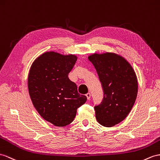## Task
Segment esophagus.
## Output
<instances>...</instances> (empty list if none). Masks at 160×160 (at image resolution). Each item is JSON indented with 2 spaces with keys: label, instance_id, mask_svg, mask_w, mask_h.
Instances as JSON below:
<instances>
[{
  "label": "esophagus",
  "instance_id": "esophagus-1",
  "mask_svg": "<svg viewBox=\"0 0 160 160\" xmlns=\"http://www.w3.org/2000/svg\"><path fill=\"white\" fill-rule=\"evenodd\" d=\"M86 97H87V98H88V100H89L90 99V98H91V94H90V93H86Z\"/></svg>",
  "mask_w": 160,
  "mask_h": 160
}]
</instances>
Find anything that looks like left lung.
Listing matches in <instances>:
<instances>
[{"label":"left lung","instance_id":"left-lung-1","mask_svg":"<svg viewBox=\"0 0 160 160\" xmlns=\"http://www.w3.org/2000/svg\"><path fill=\"white\" fill-rule=\"evenodd\" d=\"M96 70L103 90V99L94 106L98 122L105 127L117 125L133 107L138 93V81L132 66L112 53H94L88 57Z\"/></svg>","mask_w":160,"mask_h":160}]
</instances>
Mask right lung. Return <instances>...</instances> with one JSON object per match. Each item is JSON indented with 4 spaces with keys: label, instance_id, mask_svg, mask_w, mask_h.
Masks as SVG:
<instances>
[{
    "label": "right lung",
    "instance_id": "right-lung-1",
    "mask_svg": "<svg viewBox=\"0 0 160 160\" xmlns=\"http://www.w3.org/2000/svg\"><path fill=\"white\" fill-rule=\"evenodd\" d=\"M77 60L75 55L46 52L33 62L29 72L28 91L34 107L45 120L58 127L72 123L77 108L87 100L68 79Z\"/></svg>",
    "mask_w": 160,
    "mask_h": 160
}]
</instances>
